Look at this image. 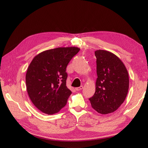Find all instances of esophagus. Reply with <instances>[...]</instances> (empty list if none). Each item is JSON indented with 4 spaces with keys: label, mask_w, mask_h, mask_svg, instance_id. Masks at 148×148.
Masks as SVG:
<instances>
[{
    "label": "esophagus",
    "mask_w": 148,
    "mask_h": 148,
    "mask_svg": "<svg viewBox=\"0 0 148 148\" xmlns=\"http://www.w3.org/2000/svg\"><path fill=\"white\" fill-rule=\"evenodd\" d=\"M82 88H83V86L82 85L80 86H79V87H77L76 88H75V90H76L77 91H80V90H81Z\"/></svg>",
    "instance_id": "esophagus-1"
}]
</instances>
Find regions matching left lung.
Segmentation results:
<instances>
[{
    "label": "left lung",
    "mask_w": 148,
    "mask_h": 148,
    "mask_svg": "<svg viewBox=\"0 0 148 148\" xmlns=\"http://www.w3.org/2000/svg\"><path fill=\"white\" fill-rule=\"evenodd\" d=\"M95 55V92L89 100L93 109L107 114L116 111L124 102L129 89V75L124 63L114 54L97 50Z\"/></svg>",
    "instance_id": "8db88e82"
}]
</instances>
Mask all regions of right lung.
I'll return each mask as SVG.
<instances>
[{"label":"right lung","mask_w":148,"mask_h":148,"mask_svg":"<svg viewBox=\"0 0 148 148\" xmlns=\"http://www.w3.org/2000/svg\"><path fill=\"white\" fill-rule=\"evenodd\" d=\"M80 51L77 47L57 48L36 56L26 75L29 97L38 109L47 114L58 112L71 94L66 85V66Z\"/></svg>","instance_id":"1"}]
</instances>
